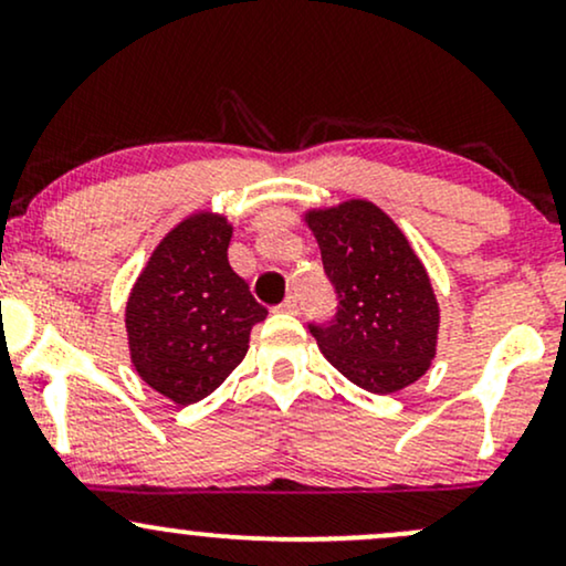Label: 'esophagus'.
I'll list each match as a JSON object with an SVG mask.
<instances>
[{
  "label": "esophagus",
  "instance_id": "obj_1",
  "mask_svg": "<svg viewBox=\"0 0 566 566\" xmlns=\"http://www.w3.org/2000/svg\"><path fill=\"white\" fill-rule=\"evenodd\" d=\"M276 311H282V314H297V311H301V303H297L295 295H290L276 305Z\"/></svg>",
  "mask_w": 566,
  "mask_h": 566
}]
</instances>
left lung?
<instances>
[{"instance_id":"1","label":"left lung","mask_w":566,"mask_h":566,"mask_svg":"<svg viewBox=\"0 0 566 566\" xmlns=\"http://www.w3.org/2000/svg\"><path fill=\"white\" fill-rule=\"evenodd\" d=\"M337 305L308 322L337 373L373 394H394L426 373L437 354L439 305L405 233L369 201L308 216Z\"/></svg>"}]
</instances>
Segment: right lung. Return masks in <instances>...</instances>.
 <instances>
[{"instance_id": "1", "label": "right lung", "mask_w": 566, "mask_h": 566, "mask_svg": "<svg viewBox=\"0 0 566 566\" xmlns=\"http://www.w3.org/2000/svg\"><path fill=\"white\" fill-rule=\"evenodd\" d=\"M231 226L197 216L154 250L127 301L129 354L154 391L186 407L210 396L244 359L269 316L229 265Z\"/></svg>"}]
</instances>
